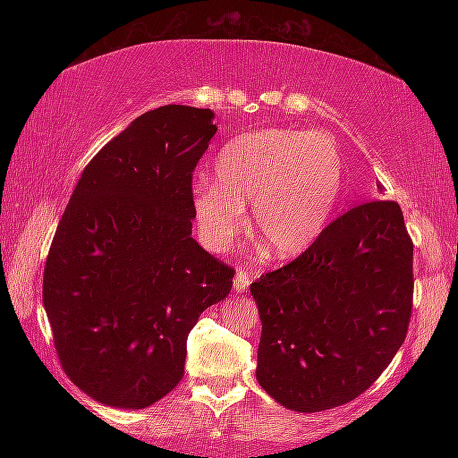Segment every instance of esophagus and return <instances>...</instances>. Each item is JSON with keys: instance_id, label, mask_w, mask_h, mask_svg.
<instances>
[{"instance_id": "esophagus-1", "label": "esophagus", "mask_w": 458, "mask_h": 458, "mask_svg": "<svg viewBox=\"0 0 458 458\" xmlns=\"http://www.w3.org/2000/svg\"><path fill=\"white\" fill-rule=\"evenodd\" d=\"M254 276V270L250 267H238L236 276H234V291H246L248 284H250Z\"/></svg>"}]
</instances>
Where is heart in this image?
Segmentation results:
<instances>
[{
	"label": "heart",
	"mask_w": 458,
	"mask_h": 458,
	"mask_svg": "<svg viewBox=\"0 0 458 458\" xmlns=\"http://www.w3.org/2000/svg\"><path fill=\"white\" fill-rule=\"evenodd\" d=\"M345 165L337 143L319 131L262 129L238 135L214 159V183L191 188V210L201 242L226 252L246 228L268 252L294 257L327 226L344 188Z\"/></svg>",
	"instance_id": "obj_1"
}]
</instances>
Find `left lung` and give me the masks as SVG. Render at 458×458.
<instances>
[{"label":"left lung","instance_id":"obj_1","mask_svg":"<svg viewBox=\"0 0 458 458\" xmlns=\"http://www.w3.org/2000/svg\"><path fill=\"white\" fill-rule=\"evenodd\" d=\"M412 257L398 201L371 199L325 226L289 265L254 281L259 384L294 412L344 406L366 392L406 339Z\"/></svg>","mask_w":458,"mask_h":458}]
</instances>
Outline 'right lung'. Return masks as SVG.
I'll use <instances>...</instances> for the list:
<instances>
[{
    "label": "right lung",
    "mask_w": 458,
    "mask_h": 458,
    "mask_svg": "<svg viewBox=\"0 0 458 458\" xmlns=\"http://www.w3.org/2000/svg\"><path fill=\"white\" fill-rule=\"evenodd\" d=\"M210 108L141 114L90 164L58 222L42 299L66 376L114 408L151 406L183 377L188 335L234 268L191 238V175Z\"/></svg>",
    "instance_id": "1"
}]
</instances>
